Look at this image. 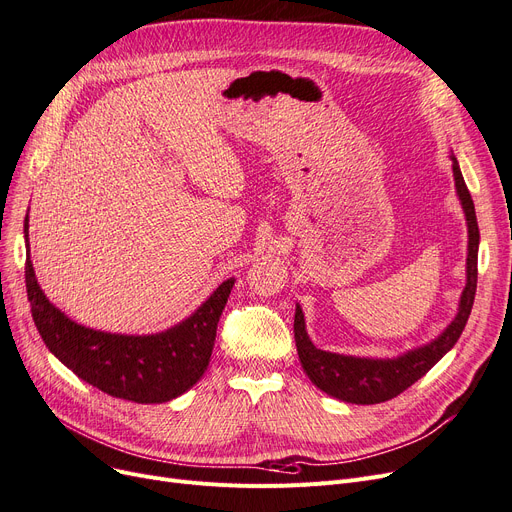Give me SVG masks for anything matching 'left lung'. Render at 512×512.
Here are the masks:
<instances>
[{
  "mask_svg": "<svg viewBox=\"0 0 512 512\" xmlns=\"http://www.w3.org/2000/svg\"><path fill=\"white\" fill-rule=\"evenodd\" d=\"M452 170L456 180V193L460 197L462 210L468 227V256H466V285L460 296L458 315L449 323L443 334L420 349L407 351L395 359H367L338 355L317 349L306 334L304 313L296 304L294 315V338L300 363L311 382L321 388L323 393L332 395L346 403L372 405L382 403L401 395L405 388L418 382L431 367L458 342L464 325L473 311L475 292H477V254H479V227L475 216V203L470 197L466 182L462 178L458 159L452 155Z\"/></svg>",
  "mask_w": 512,
  "mask_h": 512,
  "instance_id": "8db88e82",
  "label": "left lung"
}]
</instances>
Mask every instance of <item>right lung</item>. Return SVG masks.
Returning a JSON list of instances; mask_svg holds the SVG:
<instances>
[{
    "mask_svg": "<svg viewBox=\"0 0 512 512\" xmlns=\"http://www.w3.org/2000/svg\"><path fill=\"white\" fill-rule=\"evenodd\" d=\"M25 243L29 250V216ZM25 281L35 327L50 353L98 391L134 403H166L187 393L203 376L235 283L233 277L222 281L191 317L166 332L126 336L90 330L58 311L39 288L31 258L25 262Z\"/></svg>",
    "mask_w": 512,
    "mask_h": 512,
    "instance_id": "obj_1",
    "label": "right lung"
}]
</instances>
